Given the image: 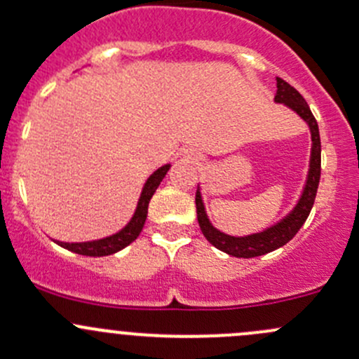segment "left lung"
<instances>
[{
    "label": "left lung",
    "mask_w": 359,
    "mask_h": 359,
    "mask_svg": "<svg viewBox=\"0 0 359 359\" xmlns=\"http://www.w3.org/2000/svg\"><path fill=\"white\" fill-rule=\"evenodd\" d=\"M276 97L274 100L281 104H287L292 107L300 118L307 121L311 128V137H313V151H311V165H309V175H307L306 187L300 201L293 208L290 215L285 217L281 222L276 226L269 227L267 231L259 234H252V236L245 238H234L227 236V234L220 233L215 227L210 224L208 217L205 213V206H203L200 191H196V213H198V224L201 227V233L205 234L206 240L213 245L215 248L222 250V252L229 253L233 257H241V259H252V257L264 255L273 250L283 247L288 241L299 233L300 227L304 226L306 219L309 217L311 208H313L314 200H316L318 186H320V177H321V140H320V130H318L316 118L311 112L309 106H307L306 99L297 92L295 88L287 83L285 79L276 78Z\"/></svg>",
    "instance_id": "left-lung-1"
}]
</instances>
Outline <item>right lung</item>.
Returning <instances> with one entry per match:
<instances>
[{
  "mask_svg": "<svg viewBox=\"0 0 359 359\" xmlns=\"http://www.w3.org/2000/svg\"><path fill=\"white\" fill-rule=\"evenodd\" d=\"M168 168L170 165L161 166V168H158L156 172L147 179L146 186H144L142 189V194H140L139 205H137L135 215H133V219L130 220V224L125 227V229H121L119 233L112 234V236L104 238V240H99V241H88V243H62V241H57V243H59L60 247L71 250V252L79 253V255H88V257L111 255V253H116L121 248L128 247L132 241L137 240V236H139L140 231H142L144 222H146V217H147V206H149L151 198H153L154 191L158 189L159 182H161L163 177L166 175Z\"/></svg>",
  "mask_w": 359,
  "mask_h": 359,
  "instance_id": "right-lung-1",
  "label": "right lung"
}]
</instances>
